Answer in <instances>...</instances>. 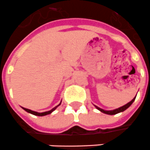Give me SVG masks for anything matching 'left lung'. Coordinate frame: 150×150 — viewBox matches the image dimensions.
Returning <instances> with one entry per match:
<instances>
[{"instance_id": "obj_1", "label": "left lung", "mask_w": 150, "mask_h": 150, "mask_svg": "<svg viewBox=\"0 0 150 150\" xmlns=\"http://www.w3.org/2000/svg\"><path fill=\"white\" fill-rule=\"evenodd\" d=\"M135 98H136V96L132 99L129 103H128L126 105H124V106H121L119 108H117V109H115V110H105L103 109H101L99 107H98L97 106H95L96 107V109H98V110H100L101 112H103L104 114H106V115H116V114H118V113H120V112H123L124 110H126L127 108H129V106H131V104L134 102L135 100Z\"/></svg>"}]
</instances>
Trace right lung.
<instances>
[{
    "label": "right lung",
    "mask_w": 150,
    "mask_h": 150,
    "mask_svg": "<svg viewBox=\"0 0 150 150\" xmlns=\"http://www.w3.org/2000/svg\"><path fill=\"white\" fill-rule=\"evenodd\" d=\"M60 104H61V103L59 104L58 106H56L55 107H54V108L51 110H48V111H46V112H43V113H38V112L33 111V110H29V109H26V108H24V107H22V108H23V109H24L25 111L28 112V113H30V114H32V115H36V116H44V115H50L51 113H52V112L54 111V110H55L56 109V108H57V107H58L59 105H60Z\"/></svg>",
    "instance_id": "1"
}]
</instances>
